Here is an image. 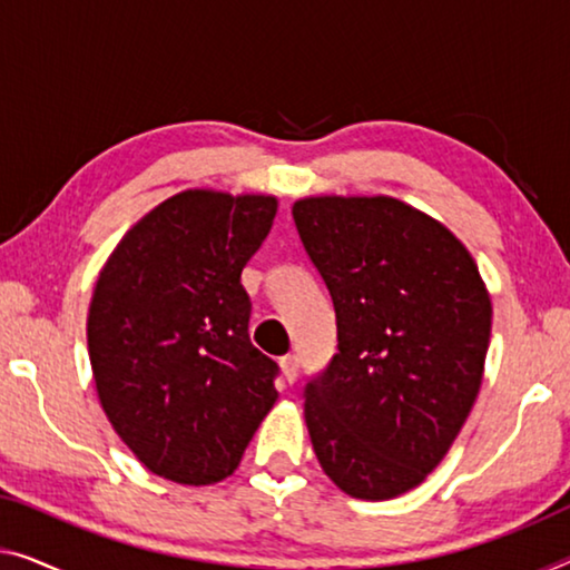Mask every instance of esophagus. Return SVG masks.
Wrapping results in <instances>:
<instances>
[{
	"mask_svg": "<svg viewBox=\"0 0 570 570\" xmlns=\"http://www.w3.org/2000/svg\"><path fill=\"white\" fill-rule=\"evenodd\" d=\"M282 371H284V379L288 381V384H294L296 381V373H299V355L288 353L282 358Z\"/></svg>",
	"mask_w": 570,
	"mask_h": 570,
	"instance_id": "obj_1",
	"label": "esophagus"
}]
</instances>
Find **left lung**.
<instances>
[{
	"instance_id": "8db88e82",
	"label": "left lung",
	"mask_w": 570,
	"mask_h": 570,
	"mask_svg": "<svg viewBox=\"0 0 570 570\" xmlns=\"http://www.w3.org/2000/svg\"><path fill=\"white\" fill-rule=\"evenodd\" d=\"M292 217L337 325V353L304 384L312 448L345 494L399 497L469 417L491 299L461 240L404 202L309 197Z\"/></svg>"
}]
</instances>
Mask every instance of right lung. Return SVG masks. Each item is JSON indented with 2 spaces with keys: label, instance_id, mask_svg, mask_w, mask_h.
Wrapping results in <instances>:
<instances>
[{
  "label": "right lung",
  "instance_id": "1",
  "mask_svg": "<svg viewBox=\"0 0 570 570\" xmlns=\"http://www.w3.org/2000/svg\"><path fill=\"white\" fill-rule=\"evenodd\" d=\"M274 217V197L181 191L101 268L87 327L99 402L138 461L168 481L230 475L276 402L278 363L250 343L240 284Z\"/></svg>",
  "mask_w": 570,
  "mask_h": 570
}]
</instances>
